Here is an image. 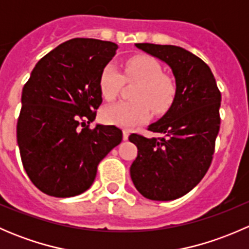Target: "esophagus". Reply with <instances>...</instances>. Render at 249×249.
Masks as SVG:
<instances>
[{
  "label": "esophagus",
  "instance_id": "1",
  "mask_svg": "<svg viewBox=\"0 0 249 249\" xmlns=\"http://www.w3.org/2000/svg\"><path fill=\"white\" fill-rule=\"evenodd\" d=\"M129 135H130V132L127 131V130H124V132H123V140L127 141V139H129Z\"/></svg>",
  "mask_w": 249,
  "mask_h": 249
}]
</instances>
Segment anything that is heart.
I'll return each instance as SVG.
<instances>
[{
  "instance_id": "b5f03b06",
  "label": "heart",
  "mask_w": 249,
  "mask_h": 249,
  "mask_svg": "<svg viewBox=\"0 0 249 249\" xmlns=\"http://www.w3.org/2000/svg\"><path fill=\"white\" fill-rule=\"evenodd\" d=\"M126 82H139L132 97L135 101H120L106 106L101 112L102 122L122 127H131L150 117V107L157 113L165 112L175 99L176 88L171 79L162 74L157 60L145 55L129 59L124 74L113 64H107L101 71L99 87L101 95L112 101Z\"/></svg>"
}]
</instances>
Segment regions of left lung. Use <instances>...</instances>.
<instances>
[{"instance_id":"1","label":"left lung","mask_w":249,"mask_h":249,"mask_svg":"<svg viewBox=\"0 0 249 249\" xmlns=\"http://www.w3.org/2000/svg\"><path fill=\"white\" fill-rule=\"evenodd\" d=\"M136 47L171 67L176 95L166 114L148 127L161 137L130 135L139 149L130 175L143 196L170 201L196 187L210 169L220 127L222 95L210 67L193 53L176 46Z\"/></svg>"}]
</instances>
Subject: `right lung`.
<instances>
[{
    "mask_svg": "<svg viewBox=\"0 0 249 249\" xmlns=\"http://www.w3.org/2000/svg\"><path fill=\"white\" fill-rule=\"evenodd\" d=\"M113 42L73 38L44 55L22 88L17 139L22 166L44 194L71 197L91 187L97 166L123 140L114 125L90 123L102 104L99 80Z\"/></svg>",
    "mask_w": 249,
    "mask_h": 249,
    "instance_id": "right-lung-1",
    "label": "right lung"
}]
</instances>
